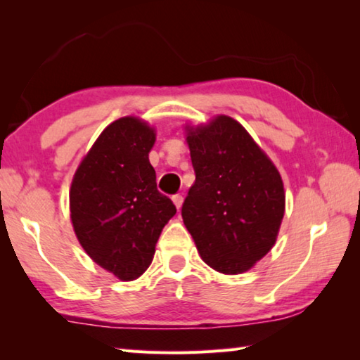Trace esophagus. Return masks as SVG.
Segmentation results:
<instances>
[{
  "instance_id": "1",
  "label": "esophagus",
  "mask_w": 360,
  "mask_h": 360,
  "mask_svg": "<svg viewBox=\"0 0 360 360\" xmlns=\"http://www.w3.org/2000/svg\"><path fill=\"white\" fill-rule=\"evenodd\" d=\"M173 203L176 205V208L178 210H181V206H182V202H184V197H182L181 193H176V195H173Z\"/></svg>"
}]
</instances>
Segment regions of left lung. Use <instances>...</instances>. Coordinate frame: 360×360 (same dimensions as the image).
<instances>
[{
  "instance_id": "1",
  "label": "left lung",
  "mask_w": 360,
  "mask_h": 360,
  "mask_svg": "<svg viewBox=\"0 0 360 360\" xmlns=\"http://www.w3.org/2000/svg\"><path fill=\"white\" fill-rule=\"evenodd\" d=\"M195 184L181 214L202 259L236 275L275 245L284 216L281 176L245 127L227 115L187 135Z\"/></svg>"
}]
</instances>
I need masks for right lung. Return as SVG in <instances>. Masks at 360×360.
Wrapping results in <instances>:
<instances>
[{
  "mask_svg": "<svg viewBox=\"0 0 360 360\" xmlns=\"http://www.w3.org/2000/svg\"><path fill=\"white\" fill-rule=\"evenodd\" d=\"M154 130L122 117L103 130L85 155L70 191L71 221L82 248L122 281L150 265L162 229L176 206L157 191L149 152Z\"/></svg>",
  "mask_w": 360,
  "mask_h": 360,
  "instance_id": "add662e5",
  "label": "right lung"
}]
</instances>
